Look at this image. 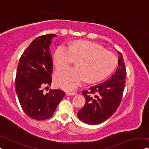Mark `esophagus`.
I'll use <instances>...</instances> for the list:
<instances>
[{
    "mask_svg": "<svg viewBox=\"0 0 149 149\" xmlns=\"http://www.w3.org/2000/svg\"><path fill=\"white\" fill-rule=\"evenodd\" d=\"M66 94H67L68 96H74V95L77 94V92H68L66 93Z\"/></svg>",
    "mask_w": 149,
    "mask_h": 149,
    "instance_id": "1",
    "label": "esophagus"
}]
</instances>
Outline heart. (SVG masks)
<instances>
[{
    "label": "heart",
    "mask_w": 149,
    "mask_h": 149,
    "mask_svg": "<svg viewBox=\"0 0 149 149\" xmlns=\"http://www.w3.org/2000/svg\"><path fill=\"white\" fill-rule=\"evenodd\" d=\"M75 59L76 67L61 69L55 73V84L63 90H74L84 79L90 83L100 81L114 70L118 63L116 55L99 44L77 41L70 47H58L53 63L57 69L63 68L74 63Z\"/></svg>",
    "instance_id": "b5f03b06"
}]
</instances>
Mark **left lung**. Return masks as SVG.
Masks as SVG:
<instances>
[{
    "label": "left lung",
    "mask_w": 149,
    "mask_h": 149,
    "mask_svg": "<svg viewBox=\"0 0 149 149\" xmlns=\"http://www.w3.org/2000/svg\"><path fill=\"white\" fill-rule=\"evenodd\" d=\"M118 67L105 82L82 91L86 104L77 112V117L84 123L95 125L106 120L116 112L121 102L126 75L123 55L118 52ZM96 93L95 97L93 94Z\"/></svg>",
    "instance_id": "left-lung-1"
}]
</instances>
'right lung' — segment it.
I'll use <instances>...</instances> for the list:
<instances>
[{"label":"right lung","mask_w":149,"mask_h":149,"mask_svg":"<svg viewBox=\"0 0 149 149\" xmlns=\"http://www.w3.org/2000/svg\"><path fill=\"white\" fill-rule=\"evenodd\" d=\"M56 36L48 34L33 40L22 54L17 67L15 90L19 103L25 114L37 120L52 117L65 96L61 90H50L47 94L43 90L52 84L53 61L49 47Z\"/></svg>","instance_id":"add662e5"}]
</instances>
